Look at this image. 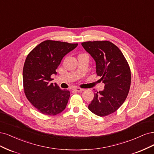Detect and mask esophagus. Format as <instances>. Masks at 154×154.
Instances as JSON below:
<instances>
[{
  "mask_svg": "<svg viewBox=\"0 0 154 154\" xmlns=\"http://www.w3.org/2000/svg\"><path fill=\"white\" fill-rule=\"evenodd\" d=\"M73 90L75 91L80 92V91H82L84 90V89H82V88H74L73 89Z\"/></svg>",
  "mask_w": 154,
  "mask_h": 154,
  "instance_id": "obj_1",
  "label": "esophagus"
}]
</instances>
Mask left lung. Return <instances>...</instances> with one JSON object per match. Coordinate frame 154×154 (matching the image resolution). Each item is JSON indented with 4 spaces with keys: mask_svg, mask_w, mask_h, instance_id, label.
Instances as JSON below:
<instances>
[{
    "mask_svg": "<svg viewBox=\"0 0 154 154\" xmlns=\"http://www.w3.org/2000/svg\"><path fill=\"white\" fill-rule=\"evenodd\" d=\"M81 45L95 59L97 74L105 84L103 91L94 94L88 109L99 116L109 115L120 107L129 92L130 66L122 51L111 42L90 41Z\"/></svg>",
    "mask_w": 154,
    "mask_h": 154,
    "instance_id": "8db88e82",
    "label": "left lung"
}]
</instances>
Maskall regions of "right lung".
<instances>
[{
    "mask_svg": "<svg viewBox=\"0 0 154 154\" xmlns=\"http://www.w3.org/2000/svg\"><path fill=\"white\" fill-rule=\"evenodd\" d=\"M78 43L45 40L27 55L23 68L25 95L36 109L43 115L54 116L66 108L70 93L61 90L50 82L63 57L76 48Z\"/></svg>",
    "mask_w": 154,
    "mask_h": 154,
    "instance_id": "1",
    "label": "right lung"
}]
</instances>
